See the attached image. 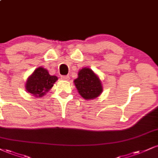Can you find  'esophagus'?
I'll list each match as a JSON object with an SVG mask.
<instances>
[{
	"mask_svg": "<svg viewBox=\"0 0 158 158\" xmlns=\"http://www.w3.org/2000/svg\"><path fill=\"white\" fill-rule=\"evenodd\" d=\"M61 79H63V80L68 81L70 79V77L69 76H62V77H61Z\"/></svg>",
	"mask_w": 158,
	"mask_h": 158,
	"instance_id": "34e87169",
	"label": "esophagus"
}]
</instances>
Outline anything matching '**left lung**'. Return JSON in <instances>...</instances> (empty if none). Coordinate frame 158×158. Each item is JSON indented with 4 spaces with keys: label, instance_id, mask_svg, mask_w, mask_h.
Returning a JSON list of instances; mask_svg holds the SVG:
<instances>
[{
    "label": "left lung",
    "instance_id": "1",
    "mask_svg": "<svg viewBox=\"0 0 158 158\" xmlns=\"http://www.w3.org/2000/svg\"><path fill=\"white\" fill-rule=\"evenodd\" d=\"M74 84L79 94L86 100L98 97L103 90L100 79L90 68L80 70Z\"/></svg>",
    "mask_w": 158,
    "mask_h": 158
}]
</instances>
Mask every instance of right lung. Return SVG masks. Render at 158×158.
Instances as JSON below:
<instances>
[{
	"mask_svg": "<svg viewBox=\"0 0 158 158\" xmlns=\"http://www.w3.org/2000/svg\"><path fill=\"white\" fill-rule=\"evenodd\" d=\"M57 79L56 76H51L46 69L40 67L28 78L26 90L36 97L40 98L50 90Z\"/></svg>",
	"mask_w": 158,
	"mask_h": 158,
	"instance_id": "add662e5",
	"label": "right lung"
}]
</instances>
